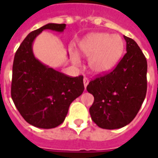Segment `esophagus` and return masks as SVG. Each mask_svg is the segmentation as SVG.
Listing matches in <instances>:
<instances>
[{"instance_id":"1","label":"esophagus","mask_w":158,"mask_h":158,"mask_svg":"<svg viewBox=\"0 0 158 158\" xmlns=\"http://www.w3.org/2000/svg\"><path fill=\"white\" fill-rule=\"evenodd\" d=\"M83 81H84V85H85V88L86 89L87 85H89V79H88V78H86V77H85V78H84Z\"/></svg>"}]
</instances>
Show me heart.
<instances>
[{
	"label": "heart",
	"mask_w": 158,
	"mask_h": 158,
	"mask_svg": "<svg viewBox=\"0 0 158 158\" xmlns=\"http://www.w3.org/2000/svg\"><path fill=\"white\" fill-rule=\"evenodd\" d=\"M79 49L89 58V69L96 75L104 74L115 66L124 49L122 38L118 35L95 33L86 36L81 41ZM73 61L77 63L75 54Z\"/></svg>",
	"instance_id": "1"
}]
</instances>
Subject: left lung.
Wrapping results in <instances>:
<instances>
[{
	"label": "left lung",
	"instance_id": "left-lung-1",
	"mask_svg": "<svg viewBox=\"0 0 158 158\" xmlns=\"http://www.w3.org/2000/svg\"><path fill=\"white\" fill-rule=\"evenodd\" d=\"M127 53L115 68L91 81L94 96L89 108L93 122L103 129H118L133 120L146 97L147 62L136 42L124 35Z\"/></svg>",
	"mask_w": 158,
	"mask_h": 158
}]
</instances>
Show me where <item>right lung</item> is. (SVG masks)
Wrapping results in <instances>:
<instances>
[{
  "label": "right lung",
  "instance_id": "obj_1",
  "mask_svg": "<svg viewBox=\"0 0 158 158\" xmlns=\"http://www.w3.org/2000/svg\"><path fill=\"white\" fill-rule=\"evenodd\" d=\"M65 23H48L25 38L14 57L11 96L16 108L32 126L51 129L65 120L70 104L83 93V76L76 77L50 68L36 59L33 41L43 30L62 32Z\"/></svg>",
  "mask_w": 158,
  "mask_h": 158
}]
</instances>
